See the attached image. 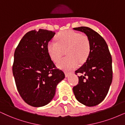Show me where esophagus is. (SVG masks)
Wrapping results in <instances>:
<instances>
[{
	"mask_svg": "<svg viewBox=\"0 0 125 125\" xmlns=\"http://www.w3.org/2000/svg\"><path fill=\"white\" fill-rule=\"evenodd\" d=\"M73 73V72H65L64 74H65V76L66 77H68L70 74H72Z\"/></svg>",
	"mask_w": 125,
	"mask_h": 125,
	"instance_id": "esophagus-1",
	"label": "esophagus"
}]
</instances>
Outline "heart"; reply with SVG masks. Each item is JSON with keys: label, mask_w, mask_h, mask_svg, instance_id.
I'll use <instances>...</instances> for the list:
<instances>
[{"label": "heart", "mask_w": 125, "mask_h": 125, "mask_svg": "<svg viewBox=\"0 0 125 125\" xmlns=\"http://www.w3.org/2000/svg\"><path fill=\"white\" fill-rule=\"evenodd\" d=\"M56 41H51L47 45L49 55L57 62L64 53L67 56L58 61L57 65L63 70L77 67L87 60L91 51V42L88 36L73 31H66L56 36Z\"/></svg>", "instance_id": "b5f03b06"}]
</instances>
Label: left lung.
<instances>
[{
	"label": "left lung",
	"instance_id": "1",
	"mask_svg": "<svg viewBox=\"0 0 125 125\" xmlns=\"http://www.w3.org/2000/svg\"><path fill=\"white\" fill-rule=\"evenodd\" d=\"M83 32L91 42V51L89 57L75 74L78 83L73 88L76 99L88 107L100 104L108 94L113 80L112 58L104 39L91 28L81 26L73 28Z\"/></svg>",
	"mask_w": 125,
	"mask_h": 125
}]
</instances>
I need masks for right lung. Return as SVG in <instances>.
I'll use <instances>...</instances> for the list:
<instances>
[{
    "label": "right lung",
    "instance_id": "right-lung-1",
    "mask_svg": "<svg viewBox=\"0 0 125 125\" xmlns=\"http://www.w3.org/2000/svg\"><path fill=\"white\" fill-rule=\"evenodd\" d=\"M54 31L40 29L25 34L15 49L12 73L21 97L28 104L39 107L54 97L57 85L65 77L49 55L47 45Z\"/></svg>",
    "mask_w": 125,
    "mask_h": 125
}]
</instances>
